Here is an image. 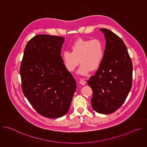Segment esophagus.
<instances>
[{"label":"esophagus","instance_id":"34e87169","mask_svg":"<svg viewBox=\"0 0 147 147\" xmlns=\"http://www.w3.org/2000/svg\"><path fill=\"white\" fill-rule=\"evenodd\" d=\"M80 83L81 84L82 86H84V85L86 84V81L82 79V80H80Z\"/></svg>","mask_w":147,"mask_h":147}]
</instances>
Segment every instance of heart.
I'll return each instance as SVG.
<instances>
[{
  "instance_id": "heart-1",
  "label": "heart",
  "mask_w": 147,
  "mask_h": 147,
  "mask_svg": "<svg viewBox=\"0 0 147 147\" xmlns=\"http://www.w3.org/2000/svg\"><path fill=\"white\" fill-rule=\"evenodd\" d=\"M71 52L66 51L61 55L62 61L66 69L70 72L81 66L78 73L86 76L90 70H97L102 61L104 48L102 41L98 39L79 38L71 45Z\"/></svg>"
}]
</instances>
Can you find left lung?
<instances>
[{"mask_svg": "<svg viewBox=\"0 0 147 147\" xmlns=\"http://www.w3.org/2000/svg\"><path fill=\"white\" fill-rule=\"evenodd\" d=\"M99 30L106 39L104 56L87 82L93 92L92 109L99 113L111 114L122 105L131 90L133 65L123 40L108 29Z\"/></svg>", "mask_w": 147, "mask_h": 147, "instance_id": "1", "label": "left lung"}]
</instances>
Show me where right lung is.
I'll return each instance as SVG.
<instances>
[{
  "label": "right lung",
  "instance_id": "1",
  "mask_svg": "<svg viewBox=\"0 0 147 147\" xmlns=\"http://www.w3.org/2000/svg\"><path fill=\"white\" fill-rule=\"evenodd\" d=\"M65 38L37 35L27 44L20 73L23 92L40 115L59 118L69 111L76 81L63 63Z\"/></svg>",
  "mask_w": 147,
  "mask_h": 147
}]
</instances>
